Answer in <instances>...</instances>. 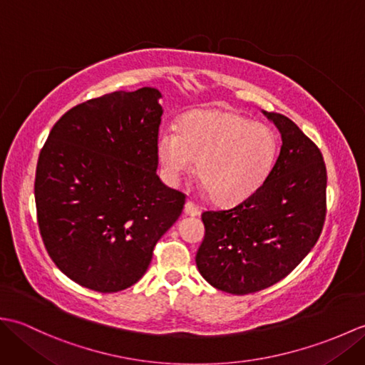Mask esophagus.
Wrapping results in <instances>:
<instances>
[{
    "instance_id": "1",
    "label": "esophagus",
    "mask_w": 365,
    "mask_h": 365,
    "mask_svg": "<svg viewBox=\"0 0 365 365\" xmlns=\"http://www.w3.org/2000/svg\"><path fill=\"white\" fill-rule=\"evenodd\" d=\"M185 215L188 216H197L199 215V208L191 202V200H187V204H185Z\"/></svg>"
}]
</instances>
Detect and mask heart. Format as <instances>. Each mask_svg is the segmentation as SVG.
<instances>
[{
	"mask_svg": "<svg viewBox=\"0 0 365 365\" xmlns=\"http://www.w3.org/2000/svg\"><path fill=\"white\" fill-rule=\"evenodd\" d=\"M277 136L267 123L230 111H195L163 128L157 155L165 178L177 185L195 168L216 202L250 197L267 180L277 157Z\"/></svg>",
	"mask_w": 365,
	"mask_h": 365,
	"instance_id": "obj_1",
	"label": "heart"
}]
</instances>
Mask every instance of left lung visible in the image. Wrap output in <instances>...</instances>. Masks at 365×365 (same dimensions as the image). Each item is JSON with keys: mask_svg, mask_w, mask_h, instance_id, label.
<instances>
[{"mask_svg": "<svg viewBox=\"0 0 365 365\" xmlns=\"http://www.w3.org/2000/svg\"><path fill=\"white\" fill-rule=\"evenodd\" d=\"M281 133L279 157L262 187L243 202L204 212L199 273L215 289L246 294L297 268L319 240L327 216V166L294 122L262 111Z\"/></svg>", "mask_w": 365, "mask_h": 365, "instance_id": "8db88e82", "label": "left lung"}]
</instances>
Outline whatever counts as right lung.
<instances>
[{
    "label": "right lung",
    "instance_id": "right-lung-1",
    "mask_svg": "<svg viewBox=\"0 0 365 365\" xmlns=\"http://www.w3.org/2000/svg\"><path fill=\"white\" fill-rule=\"evenodd\" d=\"M161 92L141 88L67 111L38 155L34 197L51 260L86 289L125 290L182 215L185 195L157 175Z\"/></svg>",
    "mask_w": 365,
    "mask_h": 365
}]
</instances>
